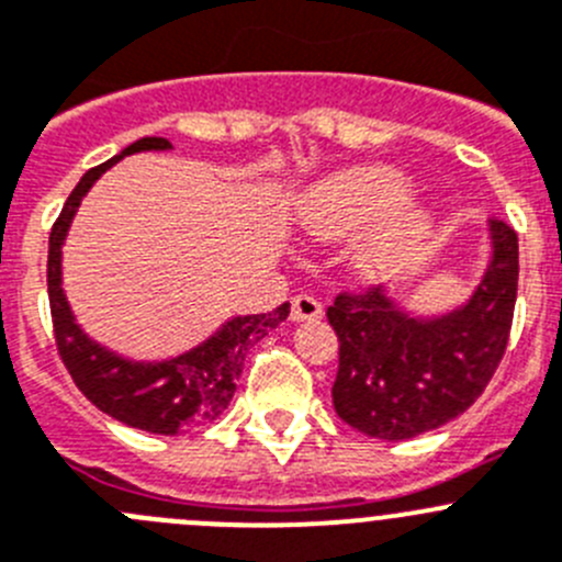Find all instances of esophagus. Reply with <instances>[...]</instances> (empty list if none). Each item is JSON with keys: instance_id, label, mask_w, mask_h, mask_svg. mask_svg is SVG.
Returning <instances> with one entry per match:
<instances>
[{"instance_id": "34e87169", "label": "esophagus", "mask_w": 562, "mask_h": 562, "mask_svg": "<svg viewBox=\"0 0 562 562\" xmlns=\"http://www.w3.org/2000/svg\"><path fill=\"white\" fill-rule=\"evenodd\" d=\"M319 317H323V306H319L317 297L312 295L292 297V319L306 323V319H319Z\"/></svg>"}]
</instances>
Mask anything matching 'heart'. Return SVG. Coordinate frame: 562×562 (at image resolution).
<instances>
[{
	"mask_svg": "<svg viewBox=\"0 0 562 562\" xmlns=\"http://www.w3.org/2000/svg\"><path fill=\"white\" fill-rule=\"evenodd\" d=\"M411 184L400 170L364 165L330 173L297 201V228L314 239H339L372 226L352 248L361 276L383 278L408 265L427 234L425 212L405 206Z\"/></svg>",
	"mask_w": 562,
	"mask_h": 562,
	"instance_id": "b5f03b06",
	"label": "heart"
}]
</instances>
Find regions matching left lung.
<instances>
[{
    "label": "left lung",
    "instance_id": "left-lung-1",
    "mask_svg": "<svg viewBox=\"0 0 562 562\" xmlns=\"http://www.w3.org/2000/svg\"><path fill=\"white\" fill-rule=\"evenodd\" d=\"M494 256L472 301L445 317L400 312L381 286L339 292L328 323L339 336L334 408L356 430L405 441L456 419L494 378L513 325L518 237L491 217Z\"/></svg>",
    "mask_w": 562,
    "mask_h": 562
}]
</instances>
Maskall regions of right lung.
Returning a JSON list of instances; mask_svg holds the SVG:
<instances>
[{
  "label": "right lung",
  "mask_w": 562,
  "mask_h": 562,
  "mask_svg": "<svg viewBox=\"0 0 562 562\" xmlns=\"http://www.w3.org/2000/svg\"><path fill=\"white\" fill-rule=\"evenodd\" d=\"M165 148H170L165 137H143L117 157L90 168L79 179L60 217L52 226L46 284H49L57 352L79 392L112 419L137 427V430L157 432V436H176L190 427L210 425L228 408L234 392H237L239 375H243L245 356L256 341L265 339L272 328H278L290 317V303H281L276 312L228 319L204 345H198L195 350L179 358H170V361H159V364L121 358L82 334V328L74 323L60 281V248L74 212L85 192L93 187V181L117 159L126 154L165 151Z\"/></svg>",
  "instance_id": "obj_1"
}]
</instances>
